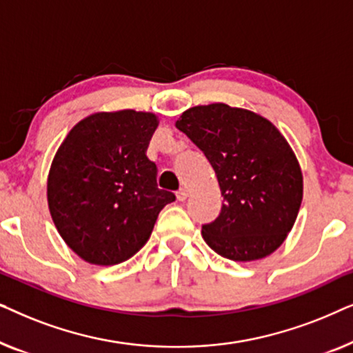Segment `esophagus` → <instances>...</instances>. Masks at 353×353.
<instances>
[{"label": "esophagus", "mask_w": 353, "mask_h": 353, "mask_svg": "<svg viewBox=\"0 0 353 353\" xmlns=\"http://www.w3.org/2000/svg\"><path fill=\"white\" fill-rule=\"evenodd\" d=\"M176 199L180 202H185L188 199V191L186 190H180L176 192Z\"/></svg>", "instance_id": "1"}]
</instances>
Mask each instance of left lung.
Returning <instances> with one entry per match:
<instances>
[{"label":"left lung","mask_w":353,"mask_h":353,"mask_svg":"<svg viewBox=\"0 0 353 353\" xmlns=\"http://www.w3.org/2000/svg\"><path fill=\"white\" fill-rule=\"evenodd\" d=\"M176 128L214 167L223 204L202 225V238L221 257L250 262L284 243L301 209L303 181L291 146L262 115L216 103L196 105Z\"/></svg>","instance_id":"obj_1"}]
</instances>
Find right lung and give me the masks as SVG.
Listing matches in <instances>:
<instances>
[{
    "label": "right lung",
    "mask_w": 353,
    "mask_h": 353,
    "mask_svg": "<svg viewBox=\"0 0 353 353\" xmlns=\"http://www.w3.org/2000/svg\"><path fill=\"white\" fill-rule=\"evenodd\" d=\"M157 117L127 109L90 115L70 130L48 176V205L57 231L93 265L133 257L175 194L157 188L146 156Z\"/></svg>",
    "instance_id": "1"
}]
</instances>
